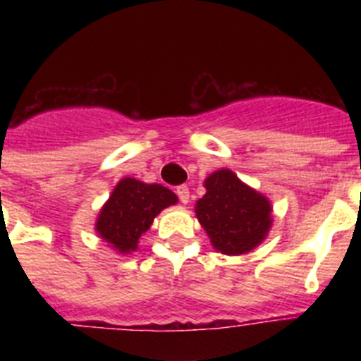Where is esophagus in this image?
Returning <instances> with one entry per match:
<instances>
[{
	"label": "esophagus",
	"mask_w": 361,
	"mask_h": 361,
	"mask_svg": "<svg viewBox=\"0 0 361 361\" xmlns=\"http://www.w3.org/2000/svg\"><path fill=\"white\" fill-rule=\"evenodd\" d=\"M177 195L180 199V202L188 204L190 202V188L188 186H177Z\"/></svg>",
	"instance_id": "obj_1"
}]
</instances>
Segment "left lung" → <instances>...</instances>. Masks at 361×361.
Wrapping results in <instances>:
<instances>
[{"instance_id": "8db88e82", "label": "left lung", "mask_w": 361, "mask_h": 361, "mask_svg": "<svg viewBox=\"0 0 361 361\" xmlns=\"http://www.w3.org/2000/svg\"><path fill=\"white\" fill-rule=\"evenodd\" d=\"M206 195L197 200L195 215L216 251L244 255L267 237L271 202L244 184L231 170H216L204 180Z\"/></svg>"}]
</instances>
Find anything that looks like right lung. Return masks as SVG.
Returning a JSON list of instances; mask_svg holds the SVG:
<instances>
[{
	"label": "right lung",
	"mask_w": 361,
	"mask_h": 361,
	"mask_svg": "<svg viewBox=\"0 0 361 361\" xmlns=\"http://www.w3.org/2000/svg\"><path fill=\"white\" fill-rule=\"evenodd\" d=\"M177 200L173 191L161 184H146L124 177L99 212L95 231L119 253H132L153 219L164 208L177 204Z\"/></svg>",
	"instance_id": "1"
}]
</instances>
